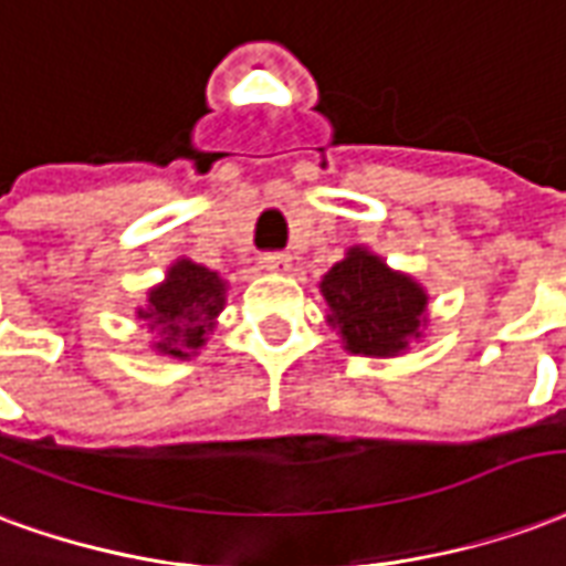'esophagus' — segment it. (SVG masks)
I'll use <instances>...</instances> for the list:
<instances>
[{
  "instance_id": "1",
  "label": "esophagus",
  "mask_w": 566,
  "mask_h": 566,
  "mask_svg": "<svg viewBox=\"0 0 566 566\" xmlns=\"http://www.w3.org/2000/svg\"><path fill=\"white\" fill-rule=\"evenodd\" d=\"M262 262H265L268 271H286L289 262H292V255L286 250H271V253L262 255Z\"/></svg>"
}]
</instances>
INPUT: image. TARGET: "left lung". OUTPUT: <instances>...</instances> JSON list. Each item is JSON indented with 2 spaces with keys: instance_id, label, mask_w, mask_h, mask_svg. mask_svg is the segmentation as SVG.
I'll return each instance as SVG.
<instances>
[{
  "instance_id": "8db88e82",
  "label": "left lung",
  "mask_w": 566,
  "mask_h": 566,
  "mask_svg": "<svg viewBox=\"0 0 566 566\" xmlns=\"http://www.w3.org/2000/svg\"><path fill=\"white\" fill-rule=\"evenodd\" d=\"M319 289L332 307L328 323L340 328L349 353L398 356L410 337H419L428 304L424 292L361 247L349 250L344 262L325 274Z\"/></svg>"
}]
</instances>
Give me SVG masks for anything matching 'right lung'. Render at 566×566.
Wrapping results in <instances>:
<instances>
[{
  "label": "right lung",
  "mask_w": 566,
  "mask_h": 566,
  "mask_svg": "<svg viewBox=\"0 0 566 566\" xmlns=\"http://www.w3.org/2000/svg\"><path fill=\"white\" fill-rule=\"evenodd\" d=\"M226 304V283L217 271H208L196 262H177L168 271L163 286L150 292V304L142 311V319L150 328H159V349L175 358H187L205 346V337L213 332V319Z\"/></svg>",
  "instance_id": "add662e5"
}]
</instances>
